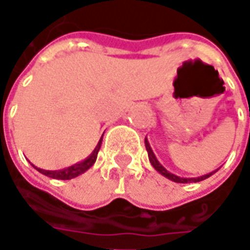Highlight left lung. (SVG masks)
I'll use <instances>...</instances> for the list:
<instances>
[{
	"mask_svg": "<svg viewBox=\"0 0 250 250\" xmlns=\"http://www.w3.org/2000/svg\"><path fill=\"white\" fill-rule=\"evenodd\" d=\"M145 145H146V150L147 152H148V159H150V163L152 165V167L155 168L159 174H162L163 177H166L167 179L173 181V182H177V184H193V182H201V181H204V179L209 178L210 175H213V174L218 170V168H217V170L211 171V173L206 174V175H201V177H195V178H184V177H178V175H175V174L167 171V170L159 163V161H158L157 157H155V154L152 152L151 147H150V143L147 141V138L145 139Z\"/></svg>",
	"mask_w": 250,
	"mask_h": 250,
	"instance_id": "1",
	"label": "left lung"
}]
</instances>
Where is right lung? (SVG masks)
<instances>
[{"label":"right lung","mask_w":250,"mask_h":250,"mask_svg":"<svg viewBox=\"0 0 250 250\" xmlns=\"http://www.w3.org/2000/svg\"><path fill=\"white\" fill-rule=\"evenodd\" d=\"M102 141H103V136L100 138V141L98 142L96 147L93 148V151L88 155L85 159H83L80 162L75 163L72 166H68L65 168H62V170H42L40 167H36L35 165H32L33 167L39 171V173L44 174L46 177H51V178L55 179H72L79 177L80 174L85 173L88 168L92 167V165L96 162V158H98V152L100 150V146H102Z\"/></svg>","instance_id":"obj_1"}]
</instances>
